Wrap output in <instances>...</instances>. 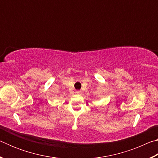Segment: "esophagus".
Returning <instances> with one entry per match:
<instances>
[{
  "mask_svg": "<svg viewBox=\"0 0 158 158\" xmlns=\"http://www.w3.org/2000/svg\"><path fill=\"white\" fill-rule=\"evenodd\" d=\"M76 93L77 94H80V93H81V91H80V90H77Z\"/></svg>",
  "mask_w": 158,
  "mask_h": 158,
  "instance_id": "1",
  "label": "esophagus"
}]
</instances>
